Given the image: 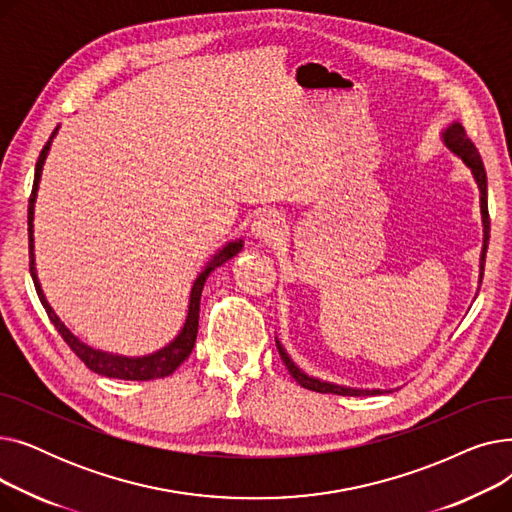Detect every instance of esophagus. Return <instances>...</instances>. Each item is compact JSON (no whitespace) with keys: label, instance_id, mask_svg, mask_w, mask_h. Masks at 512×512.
Segmentation results:
<instances>
[{"label":"esophagus","instance_id":"esophagus-1","mask_svg":"<svg viewBox=\"0 0 512 512\" xmlns=\"http://www.w3.org/2000/svg\"><path fill=\"white\" fill-rule=\"evenodd\" d=\"M253 234L255 238L270 242L282 234V218L276 211H263L259 218L253 222Z\"/></svg>","mask_w":512,"mask_h":512}]
</instances>
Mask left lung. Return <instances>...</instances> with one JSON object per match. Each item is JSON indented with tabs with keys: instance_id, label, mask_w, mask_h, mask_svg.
Here are the masks:
<instances>
[{
	"instance_id": "8db88e82",
	"label": "left lung",
	"mask_w": 512,
	"mask_h": 512,
	"mask_svg": "<svg viewBox=\"0 0 512 512\" xmlns=\"http://www.w3.org/2000/svg\"><path fill=\"white\" fill-rule=\"evenodd\" d=\"M442 139H444V145L459 155L465 164L471 168L473 172V178L479 186V193H481V222H483V249H481V274H479V280L483 278V265H486V251H488V242H490V213H488V176H486V168H483V161H481V155L479 151L475 149V145L471 143V139L467 137L465 128L454 122L450 124L444 132H442ZM276 346H278V353L286 365V369L290 371V375L294 380H297V384H301L303 388L307 390H313V392H321V394H340V396H373V394H382V390H357V388H344V386H336V384H328V382H321V380H315V378H309L307 373H303L297 365L292 363V359L286 355L284 346L276 340Z\"/></svg>"
}]
</instances>
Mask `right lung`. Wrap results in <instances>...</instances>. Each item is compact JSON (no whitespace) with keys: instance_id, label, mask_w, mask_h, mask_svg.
I'll return each instance as SVG.
<instances>
[{"instance_id":"1","label":"right lung","mask_w":512,"mask_h":512,"mask_svg":"<svg viewBox=\"0 0 512 512\" xmlns=\"http://www.w3.org/2000/svg\"><path fill=\"white\" fill-rule=\"evenodd\" d=\"M58 128L51 132L49 141L45 143V147L41 149V155L37 159V166H35V180H33V191H31V199H29V255H31V276L39 294V301L47 311V317L51 319V324L56 326V330L60 332V336L64 338V342L70 346V351L83 361L91 371L105 375V378H116V380H137V382H145V380H157V378H166V375L174 373L180 363L191 355L195 340H197V330H199V305H201V292H203V284L207 280V276L215 270V267L224 265L228 259H232L240 249H242V240L238 242H230L226 245L218 255H215L207 265L205 270L199 274V278L193 284L191 290V303H188V315H186V324L182 328V332L178 334V338L174 342H170L166 348H161V351L147 355V357H120V355H110V353H103V351H95V348L87 346L85 342H80L74 334H70V330L62 324L58 319V315L51 311L49 303L45 301V294L39 286L37 280V272H35V255H33V211H35V199H37V188H39V180H41V170L45 164V157L47 151L51 147L53 137H56Z\"/></svg>"}]
</instances>
